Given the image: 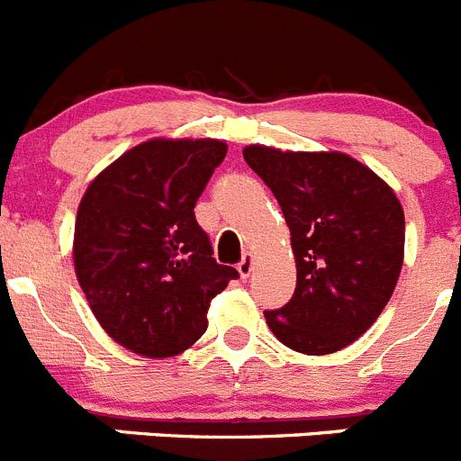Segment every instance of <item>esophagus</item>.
<instances>
[{
  "instance_id": "esophagus-1",
  "label": "esophagus",
  "mask_w": 461,
  "mask_h": 461,
  "mask_svg": "<svg viewBox=\"0 0 461 461\" xmlns=\"http://www.w3.org/2000/svg\"><path fill=\"white\" fill-rule=\"evenodd\" d=\"M252 268H255V255H252V252H245L243 259L239 261V273H240V277H250Z\"/></svg>"
}]
</instances>
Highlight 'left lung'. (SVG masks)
I'll return each instance as SVG.
<instances>
[{
    "label": "left lung",
    "mask_w": 461,
    "mask_h": 461,
    "mask_svg": "<svg viewBox=\"0 0 461 461\" xmlns=\"http://www.w3.org/2000/svg\"><path fill=\"white\" fill-rule=\"evenodd\" d=\"M277 197L298 282L282 309L264 312L291 350L330 355L371 328L389 303L405 255V213L389 184L341 152L243 149Z\"/></svg>",
    "instance_id": "obj_1"
}]
</instances>
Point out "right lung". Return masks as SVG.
Here are the masks:
<instances>
[{"label":"right lung","instance_id":"add662e5","mask_svg":"<svg viewBox=\"0 0 461 461\" xmlns=\"http://www.w3.org/2000/svg\"><path fill=\"white\" fill-rule=\"evenodd\" d=\"M216 139H152L127 149L81 197L75 270L104 332L149 359L206 332L211 300L239 277L213 259L195 202L222 163Z\"/></svg>","mask_w":461,"mask_h":461}]
</instances>
